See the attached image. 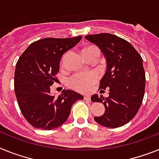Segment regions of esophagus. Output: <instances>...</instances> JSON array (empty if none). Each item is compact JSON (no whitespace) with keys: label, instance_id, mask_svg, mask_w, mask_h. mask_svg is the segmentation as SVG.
<instances>
[{"label":"esophagus","instance_id":"1","mask_svg":"<svg viewBox=\"0 0 159 159\" xmlns=\"http://www.w3.org/2000/svg\"><path fill=\"white\" fill-rule=\"evenodd\" d=\"M84 98L85 100H90L91 97L89 96H84Z\"/></svg>","mask_w":159,"mask_h":159}]
</instances>
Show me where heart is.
<instances>
[{"label":"heart","instance_id":"1","mask_svg":"<svg viewBox=\"0 0 159 159\" xmlns=\"http://www.w3.org/2000/svg\"><path fill=\"white\" fill-rule=\"evenodd\" d=\"M83 54L84 55L87 59L92 56H97L99 58L100 55V51L96 46H89L84 48ZM97 79H98V76L95 72L77 73L70 77L68 84L71 88L80 92H87L90 89L93 84L96 82Z\"/></svg>","mask_w":159,"mask_h":159}]
</instances>
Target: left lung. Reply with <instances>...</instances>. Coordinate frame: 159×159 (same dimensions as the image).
Wrapping results in <instances>:
<instances>
[{
	"label": "left lung",
	"mask_w": 159,
	"mask_h": 159,
	"mask_svg": "<svg viewBox=\"0 0 159 159\" xmlns=\"http://www.w3.org/2000/svg\"><path fill=\"white\" fill-rule=\"evenodd\" d=\"M85 39L100 47L107 59V70L100 80L99 90H108L109 96L97 94L93 102L105 107L102 116H95L98 124L117 128L127 124L136 116L144 97L146 75L142 58L129 42L114 34L103 33L86 35Z\"/></svg>",
	"instance_id": "8db88e82"
}]
</instances>
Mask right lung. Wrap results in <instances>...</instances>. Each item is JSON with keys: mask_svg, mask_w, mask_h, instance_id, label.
I'll list each match as a JSON object with an SVG mask.
<instances>
[{"mask_svg": "<svg viewBox=\"0 0 159 159\" xmlns=\"http://www.w3.org/2000/svg\"><path fill=\"white\" fill-rule=\"evenodd\" d=\"M82 36L67 39L46 38L31 43L16 64L14 90L21 113L31 125L50 130L67 120L76 100L84 96L73 90H63L58 96L51 87L58 79L61 57L75 47Z\"/></svg>", "mask_w": 159, "mask_h": 159, "instance_id": "add662e5", "label": "right lung"}]
</instances>
